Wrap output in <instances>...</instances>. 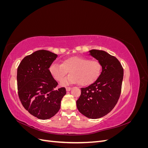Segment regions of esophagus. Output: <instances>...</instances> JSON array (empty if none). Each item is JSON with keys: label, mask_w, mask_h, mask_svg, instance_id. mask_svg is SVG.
<instances>
[{"label": "esophagus", "mask_w": 148, "mask_h": 148, "mask_svg": "<svg viewBox=\"0 0 148 148\" xmlns=\"http://www.w3.org/2000/svg\"><path fill=\"white\" fill-rule=\"evenodd\" d=\"M71 87H66V91H69L71 90Z\"/></svg>", "instance_id": "34e87169"}]
</instances>
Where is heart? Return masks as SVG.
I'll return each instance as SVG.
<instances>
[{"mask_svg":"<svg viewBox=\"0 0 148 148\" xmlns=\"http://www.w3.org/2000/svg\"><path fill=\"white\" fill-rule=\"evenodd\" d=\"M69 71L70 75L62 81L61 85L65 86L78 83L80 86H86L93 83L99 77L102 65L97 60L73 56L64 60L62 64L53 63L49 67L51 74L57 82H61Z\"/></svg>","mask_w":148,"mask_h":148,"instance_id":"heart-1","label":"heart"}]
</instances>
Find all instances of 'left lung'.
Segmentation results:
<instances>
[{"instance_id": "1", "label": "left lung", "mask_w": 148, "mask_h": 148, "mask_svg": "<svg viewBox=\"0 0 148 148\" xmlns=\"http://www.w3.org/2000/svg\"><path fill=\"white\" fill-rule=\"evenodd\" d=\"M89 52L101 62L102 71L95 82L81 88L77 106L80 113L96 119L109 114L117 104L122 90L123 69L117 58L104 51L92 49Z\"/></svg>"}]
</instances>
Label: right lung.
<instances>
[{
    "mask_svg": "<svg viewBox=\"0 0 148 148\" xmlns=\"http://www.w3.org/2000/svg\"><path fill=\"white\" fill-rule=\"evenodd\" d=\"M57 57L50 51L39 50L26 56L18 67L19 99L24 108L39 119L54 116L66 95L64 87L56 89L58 83L49 69Z\"/></svg>",
    "mask_w": 148,
    "mask_h": 148,
    "instance_id": "1",
    "label": "right lung"
}]
</instances>
